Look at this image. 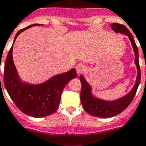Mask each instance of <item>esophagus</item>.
Wrapping results in <instances>:
<instances>
[{"label": "esophagus", "instance_id": "obj_1", "mask_svg": "<svg viewBox=\"0 0 146 146\" xmlns=\"http://www.w3.org/2000/svg\"><path fill=\"white\" fill-rule=\"evenodd\" d=\"M75 68H76V72L78 74H81L82 72H84L85 71L86 66L85 65H84L82 63H79V64H78V65H76Z\"/></svg>", "mask_w": 146, "mask_h": 146}]
</instances>
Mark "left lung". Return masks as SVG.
<instances>
[{
	"instance_id": "left-lung-1",
	"label": "left lung",
	"mask_w": 146,
	"mask_h": 146,
	"mask_svg": "<svg viewBox=\"0 0 146 146\" xmlns=\"http://www.w3.org/2000/svg\"><path fill=\"white\" fill-rule=\"evenodd\" d=\"M110 26L112 30H114L115 32L126 35L130 39L131 43L133 45V51L135 53V64L137 68V77H136L135 85L133 86L129 93L116 100L107 101L94 97L91 92V85L86 81L83 75L80 76V81L81 82L80 98L84 109L87 113H88L92 116L101 117V118H110L120 113L124 110L126 109L135 97L141 78V72H140L139 64V51L133 35L131 34L128 29L123 25L114 23Z\"/></svg>"
}]
</instances>
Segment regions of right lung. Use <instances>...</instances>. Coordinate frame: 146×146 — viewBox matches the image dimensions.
Wrapping results in <instances>:
<instances>
[{"mask_svg":"<svg viewBox=\"0 0 146 146\" xmlns=\"http://www.w3.org/2000/svg\"><path fill=\"white\" fill-rule=\"evenodd\" d=\"M35 26L39 24L30 25L19 30L13 42L23 31ZM12 52L13 46L7 56L4 74V85L11 100L23 113L28 116L39 118L55 113L59 106L64 88L72 79L77 77L75 69L72 68L69 72L56 74L39 84L25 83L19 78Z\"/></svg>","mask_w":146,"mask_h":146,"instance_id":"obj_1","label":"right lung"}]
</instances>
